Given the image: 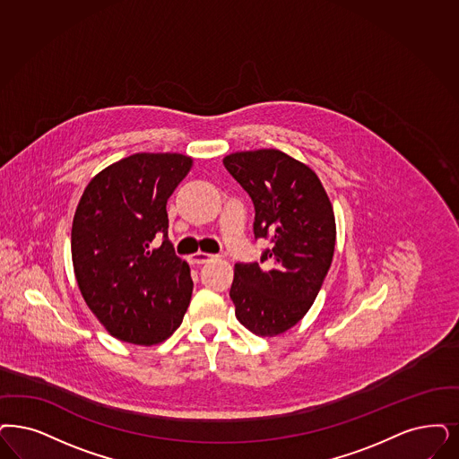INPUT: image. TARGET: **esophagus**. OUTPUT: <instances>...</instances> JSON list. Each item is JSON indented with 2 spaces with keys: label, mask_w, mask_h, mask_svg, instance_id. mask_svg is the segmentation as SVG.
<instances>
[{
  "label": "esophagus",
  "mask_w": 459,
  "mask_h": 459,
  "mask_svg": "<svg viewBox=\"0 0 459 459\" xmlns=\"http://www.w3.org/2000/svg\"><path fill=\"white\" fill-rule=\"evenodd\" d=\"M211 258H212V255L205 254V252H197V254L190 255V262L195 264V265L205 264V262H209Z\"/></svg>",
  "instance_id": "esophagus-1"
}]
</instances>
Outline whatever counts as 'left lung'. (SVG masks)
Wrapping results in <instances>:
<instances>
[{"label":"left lung","mask_w":459,"mask_h":459,"mask_svg":"<svg viewBox=\"0 0 459 459\" xmlns=\"http://www.w3.org/2000/svg\"><path fill=\"white\" fill-rule=\"evenodd\" d=\"M226 170L248 192L255 238H271L260 262L237 264L230 298L238 322L275 337L315 303L335 250L333 207L318 175L279 150L228 154Z\"/></svg>","instance_id":"8db88e82"}]
</instances>
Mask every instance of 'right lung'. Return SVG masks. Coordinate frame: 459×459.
Segmentation results:
<instances>
[{
    "mask_svg": "<svg viewBox=\"0 0 459 459\" xmlns=\"http://www.w3.org/2000/svg\"><path fill=\"white\" fill-rule=\"evenodd\" d=\"M190 169L186 154H131L97 173L76 207L71 256L78 288L122 342L161 343L187 311L194 282L169 239L167 201Z\"/></svg>",
    "mask_w": 459,
    "mask_h": 459,
    "instance_id": "add662e5",
    "label": "right lung"
}]
</instances>
